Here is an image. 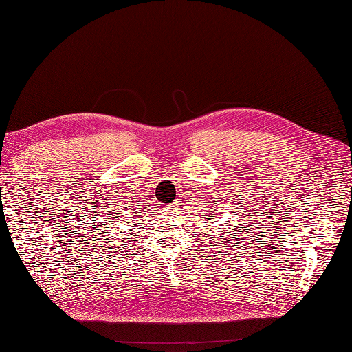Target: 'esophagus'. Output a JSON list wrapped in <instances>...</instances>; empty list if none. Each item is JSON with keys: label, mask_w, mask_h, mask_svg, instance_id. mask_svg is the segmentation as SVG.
Instances as JSON below:
<instances>
[{"label": "esophagus", "mask_w": 352, "mask_h": 352, "mask_svg": "<svg viewBox=\"0 0 352 352\" xmlns=\"http://www.w3.org/2000/svg\"><path fill=\"white\" fill-rule=\"evenodd\" d=\"M164 212L166 214H170V212H175V210H176V206H173V204H170V206H166L164 208Z\"/></svg>", "instance_id": "esophagus-1"}]
</instances>
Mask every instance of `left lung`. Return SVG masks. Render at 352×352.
I'll return each mask as SVG.
<instances>
[{"instance_id": "8db88e82", "label": "left lung", "mask_w": 352, "mask_h": 352, "mask_svg": "<svg viewBox=\"0 0 352 352\" xmlns=\"http://www.w3.org/2000/svg\"><path fill=\"white\" fill-rule=\"evenodd\" d=\"M208 217L207 219H211V217H216V214H211V212H208V214H207Z\"/></svg>"}]
</instances>
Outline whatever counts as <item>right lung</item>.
<instances>
[{
    "instance_id": "right-lung-1",
    "label": "right lung",
    "mask_w": 352,
    "mask_h": 352,
    "mask_svg": "<svg viewBox=\"0 0 352 352\" xmlns=\"http://www.w3.org/2000/svg\"><path fill=\"white\" fill-rule=\"evenodd\" d=\"M124 212H127V214H124V216H123V217H126V219H124V220H126V223H131V221H132V219H135V217H136V216L133 214V212H131V211H127V210H126ZM133 221H135V220H133Z\"/></svg>"
}]
</instances>
